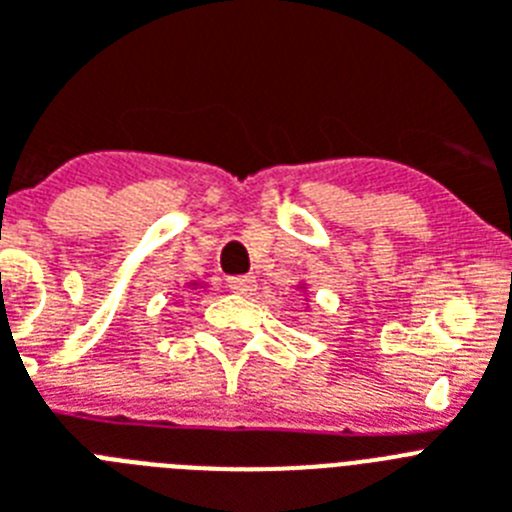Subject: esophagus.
Segmentation results:
<instances>
[{"instance_id": "34e87169", "label": "esophagus", "mask_w": 512, "mask_h": 512, "mask_svg": "<svg viewBox=\"0 0 512 512\" xmlns=\"http://www.w3.org/2000/svg\"><path fill=\"white\" fill-rule=\"evenodd\" d=\"M227 287H230V293L248 298V295L256 293V280H253V277H230V280H227Z\"/></svg>"}]
</instances>
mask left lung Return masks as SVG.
Returning <instances> with one entry per match:
<instances>
[{
	"instance_id": "8db88e82",
	"label": "left lung",
	"mask_w": 512,
	"mask_h": 512,
	"mask_svg": "<svg viewBox=\"0 0 512 512\" xmlns=\"http://www.w3.org/2000/svg\"><path fill=\"white\" fill-rule=\"evenodd\" d=\"M301 290H303V285H301Z\"/></svg>"
}]
</instances>
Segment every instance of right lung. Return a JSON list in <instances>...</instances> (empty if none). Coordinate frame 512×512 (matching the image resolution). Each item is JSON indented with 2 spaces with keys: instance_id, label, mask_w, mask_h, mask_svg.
<instances>
[{
  "instance_id": "right-lung-1",
  "label": "right lung",
  "mask_w": 512,
  "mask_h": 512,
  "mask_svg": "<svg viewBox=\"0 0 512 512\" xmlns=\"http://www.w3.org/2000/svg\"><path fill=\"white\" fill-rule=\"evenodd\" d=\"M188 287H198V282H188Z\"/></svg>"
}]
</instances>
